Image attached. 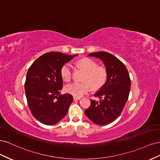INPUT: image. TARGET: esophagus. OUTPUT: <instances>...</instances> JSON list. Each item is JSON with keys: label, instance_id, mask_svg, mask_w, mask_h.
Masks as SVG:
<instances>
[{"label": "esophagus", "instance_id": "34e87169", "mask_svg": "<svg viewBox=\"0 0 160 160\" xmlns=\"http://www.w3.org/2000/svg\"><path fill=\"white\" fill-rule=\"evenodd\" d=\"M80 99V97H74V100H78Z\"/></svg>", "mask_w": 160, "mask_h": 160}]
</instances>
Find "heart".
Listing matches in <instances>:
<instances>
[{
	"instance_id": "obj_1",
	"label": "heart",
	"mask_w": 160,
	"mask_h": 160,
	"mask_svg": "<svg viewBox=\"0 0 160 160\" xmlns=\"http://www.w3.org/2000/svg\"><path fill=\"white\" fill-rule=\"evenodd\" d=\"M77 65L86 72L83 78L84 82H72L66 85L65 90L66 92L72 94L74 97H80L90 91L91 86L94 89H98L106 82L107 71L105 68L102 66H98L95 61L90 58H84L78 62ZM60 74L63 80L70 81L72 75L71 63H65L61 68Z\"/></svg>"
}]
</instances>
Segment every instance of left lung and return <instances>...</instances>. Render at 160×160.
<instances>
[{
    "label": "left lung",
    "instance_id": "left-lung-1",
    "mask_svg": "<svg viewBox=\"0 0 160 160\" xmlns=\"http://www.w3.org/2000/svg\"><path fill=\"white\" fill-rule=\"evenodd\" d=\"M88 56L103 62L107 78L106 82L94 94L99 98V101L91 100L90 105L84 113L95 124L106 125L121 115L129 98L131 79L124 63L111 53L100 52Z\"/></svg>",
    "mask_w": 160,
    "mask_h": 160
}]
</instances>
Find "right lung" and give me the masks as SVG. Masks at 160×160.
Returning <instances> with one entry per match:
<instances>
[{
	"label": "right lung",
	"mask_w": 160,
	"mask_h": 160,
	"mask_svg": "<svg viewBox=\"0 0 160 160\" xmlns=\"http://www.w3.org/2000/svg\"><path fill=\"white\" fill-rule=\"evenodd\" d=\"M76 56L46 53L34 61L27 71L25 83L27 104L32 115L44 125L60 121L73 102L71 94H60L63 86L60 71Z\"/></svg>",
	"instance_id": "right-lung-1"
}]
</instances>
